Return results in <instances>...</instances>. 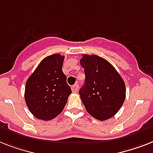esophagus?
I'll return each mask as SVG.
<instances>
[{
  "label": "esophagus",
  "mask_w": 153,
  "mask_h": 153,
  "mask_svg": "<svg viewBox=\"0 0 153 153\" xmlns=\"http://www.w3.org/2000/svg\"><path fill=\"white\" fill-rule=\"evenodd\" d=\"M78 88H79V86L77 84H75L72 87V91L74 92V93H76L78 91Z\"/></svg>",
  "instance_id": "esophagus-1"
}]
</instances>
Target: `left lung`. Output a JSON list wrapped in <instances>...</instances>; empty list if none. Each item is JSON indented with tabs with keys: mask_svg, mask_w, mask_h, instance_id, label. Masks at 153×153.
Wrapping results in <instances>:
<instances>
[{
	"mask_svg": "<svg viewBox=\"0 0 153 153\" xmlns=\"http://www.w3.org/2000/svg\"><path fill=\"white\" fill-rule=\"evenodd\" d=\"M80 65L85 83L79 94L86 110L98 120L113 117L123 105L126 97L123 79L113 65L95 55H84Z\"/></svg>",
	"mask_w": 153,
	"mask_h": 153,
	"instance_id": "left-lung-1",
	"label": "left lung"
}]
</instances>
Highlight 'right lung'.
Wrapping results in <instances>:
<instances>
[{
  "label": "right lung",
  "instance_id": "right-lung-1",
  "mask_svg": "<svg viewBox=\"0 0 153 153\" xmlns=\"http://www.w3.org/2000/svg\"><path fill=\"white\" fill-rule=\"evenodd\" d=\"M65 57L54 54L44 59L27 79L25 101L37 119L51 120L62 112L72 93L62 72Z\"/></svg>",
  "mask_w": 153,
  "mask_h": 153
}]
</instances>
